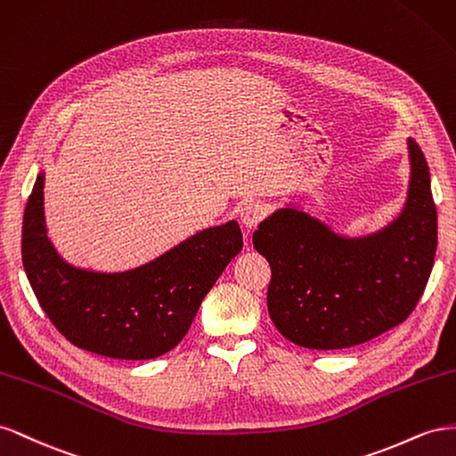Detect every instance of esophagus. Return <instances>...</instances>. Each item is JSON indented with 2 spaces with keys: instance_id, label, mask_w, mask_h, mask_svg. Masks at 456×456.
Returning <instances> with one entry per match:
<instances>
[{
  "instance_id": "34e87169",
  "label": "esophagus",
  "mask_w": 456,
  "mask_h": 456,
  "mask_svg": "<svg viewBox=\"0 0 456 456\" xmlns=\"http://www.w3.org/2000/svg\"><path fill=\"white\" fill-rule=\"evenodd\" d=\"M265 216H267V206L264 202L252 200V202H246L240 208V221L242 225L248 229H254L259 221L265 219Z\"/></svg>"
}]
</instances>
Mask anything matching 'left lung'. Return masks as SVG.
Returning <instances> with one entry per match:
<instances>
[{"label": "left lung", "instance_id": "8db88e82", "mask_svg": "<svg viewBox=\"0 0 456 456\" xmlns=\"http://www.w3.org/2000/svg\"><path fill=\"white\" fill-rule=\"evenodd\" d=\"M411 183L403 212L379 232L340 237L297 208H281L254 232L267 257L269 317L302 347L365 344L405 321L430 279L437 248V212L430 170L409 139Z\"/></svg>", "mask_w": 456, "mask_h": 456}]
</instances>
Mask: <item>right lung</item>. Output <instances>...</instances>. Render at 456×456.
<instances>
[{
  "instance_id": "add662e5",
  "label": "right lung",
  "mask_w": 456,
  "mask_h": 456,
  "mask_svg": "<svg viewBox=\"0 0 456 456\" xmlns=\"http://www.w3.org/2000/svg\"><path fill=\"white\" fill-rule=\"evenodd\" d=\"M240 250V227L227 221L135 269H77L47 239L44 174H37L22 219V265L45 315L76 347L112 359H154L174 349Z\"/></svg>"
}]
</instances>
